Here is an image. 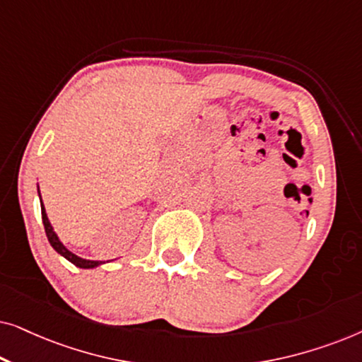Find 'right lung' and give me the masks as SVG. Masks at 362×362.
Masks as SVG:
<instances>
[{"instance_id": "right-lung-1", "label": "right lung", "mask_w": 362, "mask_h": 362, "mask_svg": "<svg viewBox=\"0 0 362 362\" xmlns=\"http://www.w3.org/2000/svg\"><path fill=\"white\" fill-rule=\"evenodd\" d=\"M37 194H39V199H41V192H39V186H37ZM41 216H42V224H44V229H46V235H47L49 244L52 245V249L56 250L59 255H62L64 259H67L69 262H71V264L78 267V269H95V267L105 264V262H100V260L82 259V257L76 255V254H74V252L69 250L67 247L62 244L61 239H59L56 232H54V227L51 226V222H49V219H47L46 207H44V204H42V199H41Z\"/></svg>"}]
</instances>
